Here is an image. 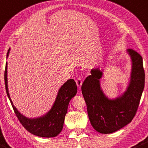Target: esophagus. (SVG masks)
Returning a JSON list of instances; mask_svg holds the SVG:
<instances>
[{
	"label": "esophagus",
	"mask_w": 148,
	"mask_h": 148,
	"mask_svg": "<svg viewBox=\"0 0 148 148\" xmlns=\"http://www.w3.org/2000/svg\"><path fill=\"white\" fill-rule=\"evenodd\" d=\"M76 83H77V87H78L79 88H80V87H82V79L80 78V77H79V78H77V80H76Z\"/></svg>",
	"instance_id": "obj_1"
}]
</instances>
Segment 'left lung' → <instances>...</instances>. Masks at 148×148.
<instances>
[{
    "instance_id": "left-lung-1",
    "label": "left lung",
    "mask_w": 148,
    "mask_h": 148,
    "mask_svg": "<svg viewBox=\"0 0 148 148\" xmlns=\"http://www.w3.org/2000/svg\"><path fill=\"white\" fill-rule=\"evenodd\" d=\"M131 58L132 71L127 90L119 97L110 99L100 86L103 70H91L82 85L89 119L93 128L102 134H110L130 124L137 113L145 86L143 58L132 49H127Z\"/></svg>"
}]
</instances>
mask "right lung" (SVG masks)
<instances>
[{
  "mask_svg": "<svg viewBox=\"0 0 148 148\" xmlns=\"http://www.w3.org/2000/svg\"><path fill=\"white\" fill-rule=\"evenodd\" d=\"M10 49L7 53L8 56ZM5 90L9 98L13 109L23 127L31 134L41 137H54L58 135L64 127V119L67 113L69 101L76 95L77 87L73 79L67 80L61 87L58 92L56 99L51 110L42 116L30 119L24 116L16 109L11 100L8 89V79H7V62L4 73Z\"/></svg>",
  "mask_w": 148,
  "mask_h": 148,
  "instance_id": "add662e5",
  "label": "right lung"
}]
</instances>
